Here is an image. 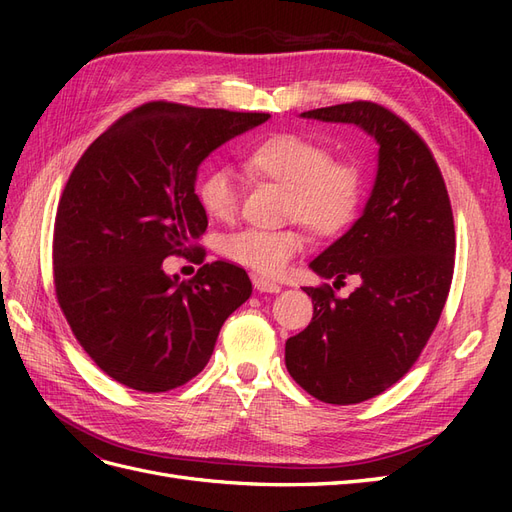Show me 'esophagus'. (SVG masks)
I'll return each mask as SVG.
<instances>
[{"label": "esophagus", "instance_id": "1", "mask_svg": "<svg viewBox=\"0 0 512 512\" xmlns=\"http://www.w3.org/2000/svg\"><path fill=\"white\" fill-rule=\"evenodd\" d=\"M252 282H254V288L258 292H280L282 290L280 284H275V282L267 280V277H262V275H254Z\"/></svg>", "mask_w": 512, "mask_h": 512}]
</instances>
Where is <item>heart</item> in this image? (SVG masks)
<instances>
[{"label": "heart", "instance_id": "1", "mask_svg": "<svg viewBox=\"0 0 512 512\" xmlns=\"http://www.w3.org/2000/svg\"><path fill=\"white\" fill-rule=\"evenodd\" d=\"M254 175L286 188L284 218L297 220L320 239L337 237L356 218L363 203L365 177L359 162L333 158L327 145L294 132H277L243 153ZM198 203L213 220H232L239 188L224 166L209 168L198 181ZM305 247V232L292 224L277 230L245 228L220 241V252L237 265L275 277L286 271Z\"/></svg>", "mask_w": 512, "mask_h": 512}]
</instances>
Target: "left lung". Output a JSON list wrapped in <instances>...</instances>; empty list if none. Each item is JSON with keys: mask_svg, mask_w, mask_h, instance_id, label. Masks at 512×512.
<instances>
[{"mask_svg": "<svg viewBox=\"0 0 512 512\" xmlns=\"http://www.w3.org/2000/svg\"><path fill=\"white\" fill-rule=\"evenodd\" d=\"M303 117L356 123L376 138L378 177L365 211L312 267L360 282L346 300L331 284L305 286L309 327L286 342L292 380L324 404H361L404 378L444 309L455 269L451 198L431 149L389 108L354 100Z\"/></svg>", "mask_w": 512, "mask_h": 512, "instance_id": "8db88e82", "label": "left lung"}]
</instances>
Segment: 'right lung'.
<instances>
[{
    "mask_svg": "<svg viewBox=\"0 0 512 512\" xmlns=\"http://www.w3.org/2000/svg\"><path fill=\"white\" fill-rule=\"evenodd\" d=\"M269 113L153 100L111 123L76 162L59 198L53 284L76 342L106 376L143 393L205 369L224 320L250 299L245 269L205 262L192 280L162 260H205L198 164Z\"/></svg>",
    "mask_w": 512,
    "mask_h": 512,
    "instance_id": "1",
    "label": "right lung"
}]
</instances>
